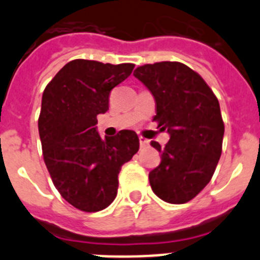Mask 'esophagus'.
I'll return each mask as SVG.
<instances>
[{"mask_svg":"<svg viewBox=\"0 0 260 260\" xmlns=\"http://www.w3.org/2000/svg\"><path fill=\"white\" fill-rule=\"evenodd\" d=\"M148 143H150V142L147 141L146 138H143V137H139V144H141V147H142V148H143V147H147V146H148Z\"/></svg>","mask_w":260,"mask_h":260,"instance_id":"1","label":"esophagus"}]
</instances>
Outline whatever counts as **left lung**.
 <instances>
[{
	"mask_svg": "<svg viewBox=\"0 0 260 260\" xmlns=\"http://www.w3.org/2000/svg\"><path fill=\"white\" fill-rule=\"evenodd\" d=\"M134 77L150 89L156 102L160 130L171 139L161 162L148 174L152 191L172 204L195 198L215 173L222 150L224 122L219 100L203 78L181 62H156L139 66Z\"/></svg>",
	"mask_w": 260,
	"mask_h": 260,
	"instance_id": "8db88e82",
	"label": "left lung"
}]
</instances>
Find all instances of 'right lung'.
<instances>
[{
  "label": "right lung",
  "instance_id": "right-lung-1",
  "mask_svg": "<svg viewBox=\"0 0 260 260\" xmlns=\"http://www.w3.org/2000/svg\"><path fill=\"white\" fill-rule=\"evenodd\" d=\"M134 63L73 59L47 84L39 134L47 169L66 202L98 212L114 201L118 174L139 150L132 130L102 138L98 114L109 109L110 91L132 74Z\"/></svg>",
  "mask_w": 260,
  "mask_h": 260
}]
</instances>
